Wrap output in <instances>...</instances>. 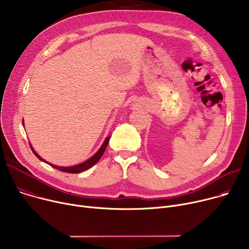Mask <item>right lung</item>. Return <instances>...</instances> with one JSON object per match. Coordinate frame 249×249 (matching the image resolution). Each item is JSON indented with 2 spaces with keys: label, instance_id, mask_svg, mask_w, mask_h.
<instances>
[{
  "label": "right lung",
  "instance_id": "1",
  "mask_svg": "<svg viewBox=\"0 0 249 249\" xmlns=\"http://www.w3.org/2000/svg\"><path fill=\"white\" fill-rule=\"evenodd\" d=\"M23 125H24V123H23ZM109 138H110V137H107V138H106V140H105V142H103L102 146L99 148V150H98L97 152H95V154H94L91 158H89V160H87L86 161H84V162H82V163L75 164V165H72V166H59V165H54V164H53V163H51V162H48L47 160H45L44 159H42L39 155L36 154V152L35 151V149L33 148L32 144H30V145H31V148H32L33 152L36 155V157L37 159H39L40 160H42V161L48 163L49 165H51V166H53V167H54V168H56V169H59V170H61V171H64V173H68V174H79V173H82V171H84V170L89 169V167H91L92 165H94L95 163H97V162L99 161V160L102 158V156L104 155V152H105V150H106V148H107V146Z\"/></svg>",
  "mask_w": 249,
  "mask_h": 249
}]
</instances>
